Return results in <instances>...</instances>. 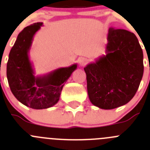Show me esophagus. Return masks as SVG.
<instances>
[{"instance_id":"esophagus-1","label":"esophagus","mask_w":150,"mask_h":150,"mask_svg":"<svg viewBox=\"0 0 150 150\" xmlns=\"http://www.w3.org/2000/svg\"><path fill=\"white\" fill-rule=\"evenodd\" d=\"M87 62V59L83 58V57H81V58H80L79 59V60H78V63H79L80 67H84V66L86 65Z\"/></svg>"}]
</instances>
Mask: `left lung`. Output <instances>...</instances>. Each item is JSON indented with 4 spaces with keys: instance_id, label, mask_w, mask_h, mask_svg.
Listing matches in <instances>:
<instances>
[{
    "instance_id": "left-lung-1",
    "label": "left lung",
    "mask_w": 150,
    "mask_h": 150,
    "mask_svg": "<svg viewBox=\"0 0 150 150\" xmlns=\"http://www.w3.org/2000/svg\"><path fill=\"white\" fill-rule=\"evenodd\" d=\"M107 40L106 55L83 69L91 103L110 110L135 95L144 74V54L135 35L126 30L110 28Z\"/></svg>"
}]
</instances>
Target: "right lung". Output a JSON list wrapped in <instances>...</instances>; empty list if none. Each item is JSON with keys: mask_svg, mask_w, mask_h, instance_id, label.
<instances>
[{"mask_svg": "<svg viewBox=\"0 0 150 150\" xmlns=\"http://www.w3.org/2000/svg\"><path fill=\"white\" fill-rule=\"evenodd\" d=\"M42 24L34 23L20 32L6 65V77L13 94L21 103L33 109H45L56 105L64 83L77 69V64H73L42 76H35L29 52L33 36Z\"/></svg>", "mask_w": 150, "mask_h": 150, "instance_id": "add662e5", "label": "right lung"}]
</instances>
